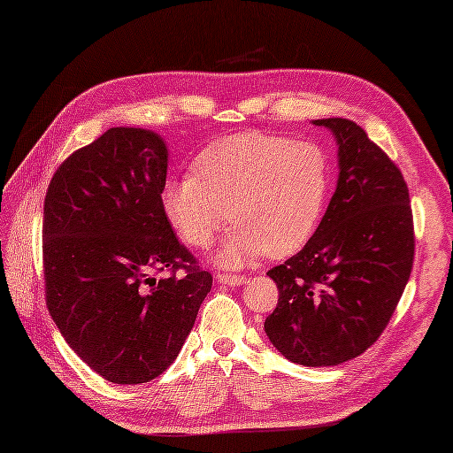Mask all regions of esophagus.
Returning a JSON list of instances; mask_svg holds the SVG:
<instances>
[{
  "instance_id": "esophagus-1",
  "label": "esophagus",
  "mask_w": 453,
  "mask_h": 453,
  "mask_svg": "<svg viewBox=\"0 0 453 453\" xmlns=\"http://www.w3.org/2000/svg\"><path fill=\"white\" fill-rule=\"evenodd\" d=\"M216 280L219 282V284H243V282H247V276H243V274H232V273H219V274H216Z\"/></svg>"
}]
</instances>
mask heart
<instances>
[{
	"instance_id": "b5f03b06",
	"label": "heart",
	"mask_w": 453,
	"mask_h": 453,
	"mask_svg": "<svg viewBox=\"0 0 453 453\" xmlns=\"http://www.w3.org/2000/svg\"><path fill=\"white\" fill-rule=\"evenodd\" d=\"M329 190L331 163L319 143L251 130L210 143L192 175L169 180L161 200L190 247H206L229 221L218 261L235 266L300 251L319 226Z\"/></svg>"
}]
</instances>
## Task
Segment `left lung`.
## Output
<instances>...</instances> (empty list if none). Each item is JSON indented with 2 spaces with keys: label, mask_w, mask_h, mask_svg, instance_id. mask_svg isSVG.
I'll return each mask as SVG.
<instances>
[{
  "label": "left lung",
  "mask_w": 453,
  "mask_h": 453,
  "mask_svg": "<svg viewBox=\"0 0 453 453\" xmlns=\"http://www.w3.org/2000/svg\"><path fill=\"white\" fill-rule=\"evenodd\" d=\"M339 143V182L300 253L266 274L278 305L265 331L302 365H336L380 339L415 261V226L401 169L358 124L315 120Z\"/></svg>",
  "instance_id": "8db88e82"
}]
</instances>
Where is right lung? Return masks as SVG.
Wrapping results in <instances>:
<instances>
[{
    "instance_id": "obj_1",
    "label": "right lung",
    "mask_w": 453,
    "mask_h": 453,
    "mask_svg": "<svg viewBox=\"0 0 453 453\" xmlns=\"http://www.w3.org/2000/svg\"><path fill=\"white\" fill-rule=\"evenodd\" d=\"M165 177L157 134L111 128L62 161L44 198L48 311L72 350L122 386L169 368L211 290V274L173 234Z\"/></svg>"
}]
</instances>
